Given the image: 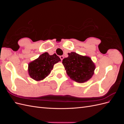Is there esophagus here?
I'll list each match as a JSON object with an SVG mask.
<instances>
[{
	"instance_id": "34e87169",
	"label": "esophagus",
	"mask_w": 124,
	"mask_h": 124,
	"mask_svg": "<svg viewBox=\"0 0 124 124\" xmlns=\"http://www.w3.org/2000/svg\"><path fill=\"white\" fill-rule=\"evenodd\" d=\"M59 57H60V58H61V61H62V59H63V56H59Z\"/></svg>"
}]
</instances>
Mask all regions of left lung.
<instances>
[{"mask_svg": "<svg viewBox=\"0 0 124 124\" xmlns=\"http://www.w3.org/2000/svg\"><path fill=\"white\" fill-rule=\"evenodd\" d=\"M62 62L68 76L78 83L89 80L95 69V66L91 58L75 52L68 53V57L63 59Z\"/></svg>", "mask_w": 124, "mask_h": 124, "instance_id": "1", "label": "left lung"}]
</instances>
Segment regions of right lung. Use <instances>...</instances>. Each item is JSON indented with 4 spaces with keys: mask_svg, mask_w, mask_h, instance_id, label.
Wrapping results in <instances>:
<instances>
[{
    "mask_svg": "<svg viewBox=\"0 0 124 124\" xmlns=\"http://www.w3.org/2000/svg\"><path fill=\"white\" fill-rule=\"evenodd\" d=\"M61 61L56 54L50 55L47 52L41 54L38 58L29 63L30 77L36 81L42 80L47 77L53 68L55 63Z\"/></svg>",
    "mask_w": 124,
    "mask_h": 124,
    "instance_id": "add662e5",
    "label": "right lung"
}]
</instances>
